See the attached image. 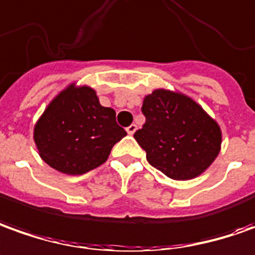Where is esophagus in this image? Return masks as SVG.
<instances>
[{"label": "esophagus", "instance_id": "1", "mask_svg": "<svg viewBox=\"0 0 255 255\" xmlns=\"http://www.w3.org/2000/svg\"><path fill=\"white\" fill-rule=\"evenodd\" d=\"M136 130H137V126H136V125H130L129 128H126V131H128L129 134H133Z\"/></svg>", "mask_w": 255, "mask_h": 255}]
</instances>
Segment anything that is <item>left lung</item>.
I'll use <instances>...</instances> for the list:
<instances>
[{
	"label": "left lung",
	"mask_w": 255,
	"mask_h": 255,
	"mask_svg": "<svg viewBox=\"0 0 255 255\" xmlns=\"http://www.w3.org/2000/svg\"><path fill=\"white\" fill-rule=\"evenodd\" d=\"M145 124L134 133L147 161L173 180L197 178L221 151L222 131L201 105L179 91L157 89L143 100Z\"/></svg>",
	"instance_id": "left-lung-1"
}]
</instances>
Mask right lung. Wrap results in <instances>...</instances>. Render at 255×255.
Returning a JSON list of instances; mask_svg holds the SVG:
<instances>
[{
	"instance_id": "right-lung-1",
	"label": "right lung",
	"mask_w": 255,
	"mask_h": 255,
	"mask_svg": "<svg viewBox=\"0 0 255 255\" xmlns=\"http://www.w3.org/2000/svg\"><path fill=\"white\" fill-rule=\"evenodd\" d=\"M125 136L115 111L100 104L94 89L76 83L52 98L33 131L41 159L66 175H83L103 165Z\"/></svg>"
}]
</instances>
